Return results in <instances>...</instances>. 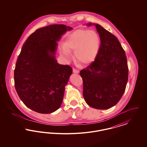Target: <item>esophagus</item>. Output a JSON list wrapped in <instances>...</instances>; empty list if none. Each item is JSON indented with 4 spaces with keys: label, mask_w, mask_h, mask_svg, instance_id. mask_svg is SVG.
<instances>
[{
    "label": "esophagus",
    "mask_w": 147,
    "mask_h": 147,
    "mask_svg": "<svg viewBox=\"0 0 147 147\" xmlns=\"http://www.w3.org/2000/svg\"><path fill=\"white\" fill-rule=\"evenodd\" d=\"M73 71L74 73H79V71L76 68H73Z\"/></svg>",
    "instance_id": "1"
}]
</instances>
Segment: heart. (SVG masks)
Returning <instances> with one entry per match:
<instances>
[{
	"label": "heart",
	"instance_id": "heart-1",
	"mask_svg": "<svg viewBox=\"0 0 147 147\" xmlns=\"http://www.w3.org/2000/svg\"><path fill=\"white\" fill-rule=\"evenodd\" d=\"M101 39L98 32L91 30H77L69 35L62 49L63 57L67 60L71 58L70 51H74L78 61L87 64L91 62L98 55Z\"/></svg>",
	"mask_w": 147,
	"mask_h": 147
}]
</instances>
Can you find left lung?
I'll use <instances>...</instances> for the list:
<instances>
[{
	"label": "left lung",
	"instance_id": "left-lung-1",
	"mask_svg": "<svg viewBox=\"0 0 147 147\" xmlns=\"http://www.w3.org/2000/svg\"><path fill=\"white\" fill-rule=\"evenodd\" d=\"M95 25L101 39L100 48L95 61L80 70V75L86 103L93 108L105 110L116 105L122 98L128 68L125 52L117 38L101 26Z\"/></svg>",
	"mask_w": 147,
	"mask_h": 147
}]
</instances>
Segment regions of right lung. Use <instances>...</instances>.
I'll use <instances>...</instances> for the list:
<instances>
[{"label":"right lung","instance_id":"obj_1","mask_svg":"<svg viewBox=\"0 0 147 147\" xmlns=\"http://www.w3.org/2000/svg\"><path fill=\"white\" fill-rule=\"evenodd\" d=\"M71 29L62 24L37 29L22 47L14 70L15 88L23 103L34 111L50 113L62 104L72 68L57 63L54 55L56 41Z\"/></svg>","mask_w":147,"mask_h":147}]
</instances>
